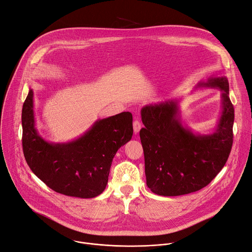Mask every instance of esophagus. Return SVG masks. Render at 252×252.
<instances>
[{"label":"esophagus","instance_id":"1","mask_svg":"<svg viewBox=\"0 0 252 252\" xmlns=\"http://www.w3.org/2000/svg\"><path fill=\"white\" fill-rule=\"evenodd\" d=\"M132 126H133V131H134V133L136 134L139 130H140V127H141V125H140V123H139V121H137V120H135L134 122H133V124H132Z\"/></svg>","mask_w":252,"mask_h":252}]
</instances>
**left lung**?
<instances>
[{
  "label": "left lung",
  "instance_id": "1",
  "mask_svg": "<svg viewBox=\"0 0 252 252\" xmlns=\"http://www.w3.org/2000/svg\"><path fill=\"white\" fill-rule=\"evenodd\" d=\"M221 91V113L211 133H194L179 117L181 99L143 106L139 131L145 154L147 185L158 195L176 196L206 187L222 169L233 141L234 109L227 78L210 77L196 89Z\"/></svg>",
  "mask_w": 252,
  "mask_h": 252
}]
</instances>
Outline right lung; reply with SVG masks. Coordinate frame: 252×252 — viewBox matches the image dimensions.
I'll return each instance as SVG.
<instances>
[{
  "label": "right lung",
  "mask_w": 252,
  "mask_h": 252,
  "mask_svg": "<svg viewBox=\"0 0 252 252\" xmlns=\"http://www.w3.org/2000/svg\"><path fill=\"white\" fill-rule=\"evenodd\" d=\"M22 126L24 156L32 171L56 192L81 198L104 190L113 158L133 132L132 116L124 112L97 120L71 141H47L35 128L32 89L23 105Z\"/></svg>",
  "instance_id": "right-lung-1"
}]
</instances>
